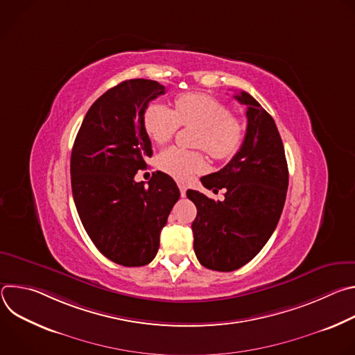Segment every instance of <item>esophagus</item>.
<instances>
[{"label": "esophagus", "mask_w": 355, "mask_h": 355, "mask_svg": "<svg viewBox=\"0 0 355 355\" xmlns=\"http://www.w3.org/2000/svg\"><path fill=\"white\" fill-rule=\"evenodd\" d=\"M178 188H180V192H181V196L184 198L187 195V185L184 182H178Z\"/></svg>", "instance_id": "34e87169"}]
</instances>
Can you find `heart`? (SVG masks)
I'll list each match as a JSON object with an SVG mask.
<instances>
[{"label":"heart","mask_w":355,"mask_h":355,"mask_svg":"<svg viewBox=\"0 0 355 355\" xmlns=\"http://www.w3.org/2000/svg\"><path fill=\"white\" fill-rule=\"evenodd\" d=\"M143 125L148 137L157 144L173 139L180 125L199 126L195 146L204 148L218 160L232 159L241 146L243 126L230 116V110L219 99L200 94H181L174 101V111L160 103L150 104L143 116ZM159 167L177 180H189L207 168L205 156L200 151L170 147L157 160Z\"/></svg>","instance_id":"heart-1"}]
</instances>
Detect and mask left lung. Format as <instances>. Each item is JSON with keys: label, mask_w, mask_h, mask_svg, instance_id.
Masks as SVG:
<instances>
[{"label": "left lung", "mask_w": 355, "mask_h": 355, "mask_svg": "<svg viewBox=\"0 0 355 355\" xmlns=\"http://www.w3.org/2000/svg\"><path fill=\"white\" fill-rule=\"evenodd\" d=\"M234 98L247 107L243 144L220 171L200 178L214 192L223 188L225 199L187 191L198 211L192 222L196 259L223 272L259 254L278 225L288 189L285 150L272 116L245 91Z\"/></svg>", "instance_id": "obj_1"}]
</instances>
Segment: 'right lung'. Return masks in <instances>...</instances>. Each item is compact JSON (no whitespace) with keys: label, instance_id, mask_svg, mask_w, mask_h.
<instances>
[{"label":"right lung","instance_id":"right-lung-1","mask_svg":"<svg viewBox=\"0 0 355 355\" xmlns=\"http://www.w3.org/2000/svg\"><path fill=\"white\" fill-rule=\"evenodd\" d=\"M164 92V85L144 78L108 89L88 110L71 151V189L81 223L95 247L123 267L156 257L162 229L180 198L166 173L157 171L147 185L135 181L153 155L144 112Z\"/></svg>","mask_w":355,"mask_h":355}]
</instances>
